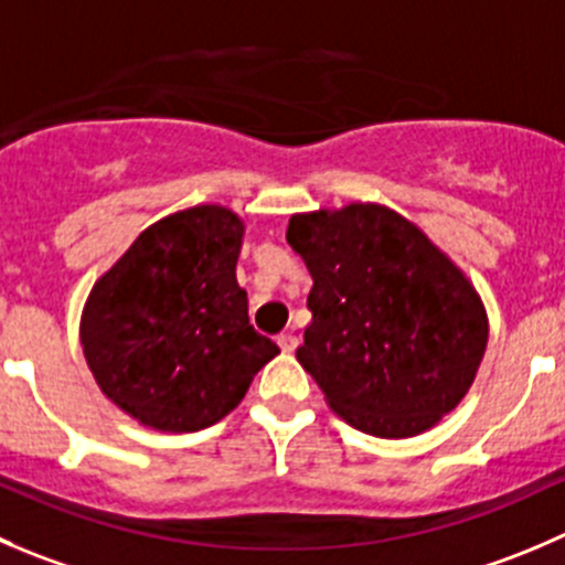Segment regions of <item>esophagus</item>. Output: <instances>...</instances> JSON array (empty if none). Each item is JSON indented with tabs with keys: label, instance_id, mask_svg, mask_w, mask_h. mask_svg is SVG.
I'll list each match as a JSON object with an SVG mask.
<instances>
[{
	"label": "esophagus",
	"instance_id": "obj_1",
	"mask_svg": "<svg viewBox=\"0 0 565 565\" xmlns=\"http://www.w3.org/2000/svg\"><path fill=\"white\" fill-rule=\"evenodd\" d=\"M278 348H281L284 353H292V350L298 348V337H295V333H281V337H278Z\"/></svg>",
	"mask_w": 565,
	"mask_h": 565
}]
</instances>
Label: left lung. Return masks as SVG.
Masks as SVG:
<instances>
[{"mask_svg": "<svg viewBox=\"0 0 565 565\" xmlns=\"http://www.w3.org/2000/svg\"><path fill=\"white\" fill-rule=\"evenodd\" d=\"M287 243L309 267L298 361L333 414L377 439H411L475 383L489 315L467 273L383 204L298 212Z\"/></svg>", "mask_w": 565, "mask_h": 565, "instance_id": "8db88e82", "label": "left lung"}]
</instances>
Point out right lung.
Masks as SVG:
<instances>
[{"mask_svg": "<svg viewBox=\"0 0 565 565\" xmlns=\"http://www.w3.org/2000/svg\"><path fill=\"white\" fill-rule=\"evenodd\" d=\"M243 237L228 206H190L151 223L93 284L82 353L104 397L146 428H210L281 353L248 322L237 284Z\"/></svg>", "mask_w": 565, "mask_h": 565, "instance_id": "1", "label": "right lung"}]
</instances>
